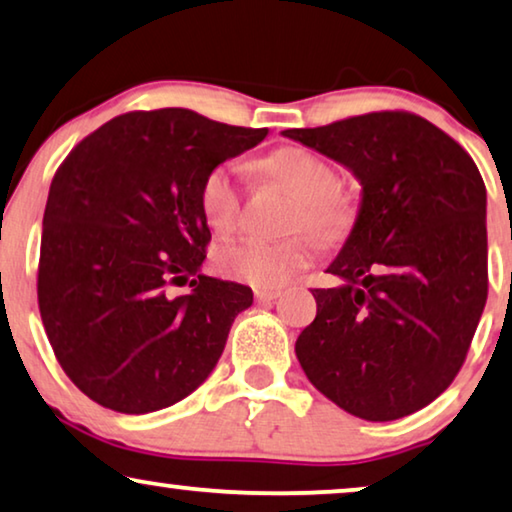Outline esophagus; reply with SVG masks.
Returning a JSON list of instances; mask_svg holds the SVG:
<instances>
[{"instance_id": "1", "label": "esophagus", "mask_w": 512, "mask_h": 512, "mask_svg": "<svg viewBox=\"0 0 512 512\" xmlns=\"http://www.w3.org/2000/svg\"><path fill=\"white\" fill-rule=\"evenodd\" d=\"M280 292L278 290H255V299L259 301V304H269V301L278 299Z\"/></svg>"}]
</instances>
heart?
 Instances as JSON below:
<instances>
[{
    "mask_svg": "<svg viewBox=\"0 0 512 512\" xmlns=\"http://www.w3.org/2000/svg\"><path fill=\"white\" fill-rule=\"evenodd\" d=\"M264 169L273 181L297 197L292 229L306 227L318 236H334L350 222V204L336 190V174L325 160L306 148H283L266 157ZM199 208L206 225L218 234L234 232L241 213V164L229 160L208 171L199 190ZM315 257L311 236L287 241H264L248 236L222 243L213 253L220 276L239 283L273 290L283 287L294 273L306 269Z\"/></svg>",
    "mask_w": 512,
    "mask_h": 512,
    "instance_id": "heart-1",
    "label": "heart"
}]
</instances>
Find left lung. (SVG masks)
<instances>
[{
    "label": "left lung",
    "instance_id": "1",
    "mask_svg": "<svg viewBox=\"0 0 512 512\" xmlns=\"http://www.w3.org/2000/svg\"><path fill=\"white\" fill-rule=\"evenodd\" d=\"M362 185L355 225L313 290L294 345L306 378L345 413L390 422L462 369L487 301V192L471 155L420 115L366 113L285 129Z\"/></svg>",
    "mask_w": 512,
    "mask_h": 512
}]
</instances>
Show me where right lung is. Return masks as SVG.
Instances as JSON below:
<instances>
[{"instance_id": "1", "label": "right lung", "mask_w": 512, "mask_h": 512, "mask_svg": "<svg viewBox=\"0 0 512 512\" xmlns=\"http://www.w3.org/2000/svg\"><path fill=\"white\" fill-rule=\"evenodd\" d=\"M269 129L190 109L118 115L71 150L50 183L39 311L57 362L99 406L143 415L192 394L218 364L253 290L201 273L208 171ZM193 290L171 298L169 284Z\"/></svg>"}]
</instances>
